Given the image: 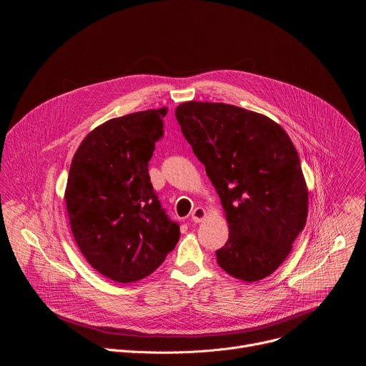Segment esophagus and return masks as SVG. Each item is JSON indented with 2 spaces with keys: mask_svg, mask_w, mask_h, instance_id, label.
<instances>
[{
  "mask_svg": "<svg viewBox=\"0 0 366 366\" xmlns=\"http://www.w3.org/2000/svg\"><path fill=\"white\" fill-rule=\"evenodd\" d=\"M205 217H207V212H205V208H202V207H197L191 214V220L194 223H201Z\"/></svg>",
  "mask_w": 366,
  "mask_h": 366,
  "instance_id": "esophagus-1",
  "label": "esophagus"
}]
</instances>
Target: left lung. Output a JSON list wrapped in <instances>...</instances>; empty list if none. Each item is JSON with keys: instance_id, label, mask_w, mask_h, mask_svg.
Segmentation results:
<instances>
[{"instance_id": "obj_1", "label": "left lung", "mask_w": 366, "mask_h": 366, "mask_svg": "<svg viewBox=\"0 0 366 366\" xmlns=\"http://www.w3.org/2000/svg\"><path fill=\"white\" fill-rule=\"evenodd\" d=\"M175 116L222 199L229 240L216 252L219 267L244 282L269 277L308 214L290 136L269 117L224 102L185 101Z\"/></svg>"}]
</instances>
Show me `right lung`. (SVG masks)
I'll use <instances>...</instances> for the list:
<instances>
[{
	"mask_svg": "<svg viewBox=\"0 0 366 366\" xmlns=\"http://www.w3.org/2000/svg\"><path fill=\"white\" fill-rule=\"evenodd\" d=\"M167 113L162 107L99 124L71 164L65 204L74 239L88 264L116 282L149 277L179 240L147 174Z\"/></svg>",
	"mask_w": 366,
	"mask_h": 366,
	"instance_id": "add662e5",
	"label": "right lung"
}]
</instances>
